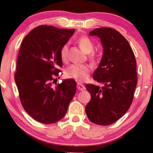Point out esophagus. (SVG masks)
I'll list each match as a JSON object with an SVG mask.
<instances>
[{"instance_id":"34e87169","label":"esophagus","mask_w":153,"mask_h":153,"mask_svg":"<svg viewBox=\"0 0 153 153\" xmlns=\"http://www.w3.org/2000/svg\"><path fill=\"white\" fill-rule=\"evenodd\" d=\"M76 87H77V89H78L79 91H84V90L85 89L84 85H83V84H81V83H77Z\"/></svg>"}]
</instances>
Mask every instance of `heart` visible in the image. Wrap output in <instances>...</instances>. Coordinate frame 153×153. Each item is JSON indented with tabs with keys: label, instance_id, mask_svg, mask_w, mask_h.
Segmentation results:
<instances>
[{
	"label": "heart",
	"instance_id": "heart-1",
	"mask_svg": "<svg viewBox=\"0 0 153 153\" xmlns=\"http://www.w3.org/2000/svg\"><path fill=\"white\" fill-rule=\"evenodd\" d=\"M78 42L85 53H89L94 50V44L88 37L81 36L79 37ZM69 44L65 43L62 45L60 51V58L62 60H66L68 57ZM89 58L92 61H95L96 55L95 53L90 54ZM91 68L86 64H72L68 67L65 70V75L68 78L73 79L77 81H84L89 77Z\"/></svg>",
	"mask_w": 153,
	"mask_h": 153
}]
</instances>
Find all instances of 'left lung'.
Wrapping results in <instances>:
<instances>
[{
	"label": "left lung",
	"mask_w": 153,
	"mask_h": 153,
	"mask_svg": "<svg viewBox=\"0 0 153 153\" xmlns=\"http://www.w3.org/2000/svg\"><path fill=\"white\" fill-rule=\"evenodd\" d=\"M89 35L99 37L103 45V56L93 79L104 85H85L91 96L85 113L92 123L109 125L118 120L132 103L137 84V61L128 41L115 29L96 28Z\"/></svg>",
	"instance_id": "1"
}]
</instances>
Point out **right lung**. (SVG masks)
<instances>
[{
	"label": "right lung",
	"mask_w": 153,
	"mask_h": 153,
	"mask_svg": "<svg viewBox=\"0 0 153 153\" xmlns=\"http://www.w3.org/2000/svg\"><path fill=\"white\" fill-rule=\"evenodd\" d=\"M41 25L23 39L14 74L21 103L37 122L52 124L61 120L76 93V81L69 79L53 85L62 66L60 51L74 33Z\"/></svg>",
	"instance_id": "right-lung-1"
}]
</instances>
